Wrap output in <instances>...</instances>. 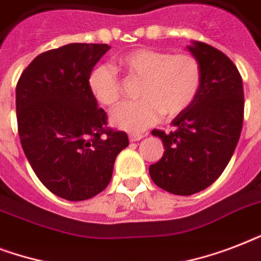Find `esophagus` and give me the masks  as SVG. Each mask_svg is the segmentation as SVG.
Masks as SVG:
<instances>
[{
	"label": "esophagus",
	"mask_w": 261,
	"mask_h": 261,
	"mask_svg": "<svg viewBox=\"0 0 261 261\" xmlns=\"http://www.w3.org/2000/svg\"><path fill=\"white\" fill-rule=\"evenodd\" d=\"M128 138H130L131 142H137V141H141V139L143 138V135L137 134V133H131V134L128 135Z\"/></svg>",
	"instance_id": "obj_1"
}]
</instances>
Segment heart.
<instances>
[{
    "label": "heart",
    "instance_id": "b5f03b06",
    "mask_svg": "<svg viewBox=\"0 0 261 261\" xmlns=\"http://www.w3.org/2000/svg\"><path fill=\"white\" fill-rule=\"evenodd\" d=\"M119 65L142 81L137 92L141 100L123 102L111 114V123L120 130L137 133L153 126L163 114L177 116L192 104L200 88L202 69L190 54L138 48L122 55ZM88 88L102 106H115L122 97V83L110 65L90 71Z\"/></svg>",
    "mask_w": 261,
    "mask_h": 261
}]
</instances>
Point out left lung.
I'll return each instance as SVG.
<instances>
[{
	"label": "left lung",
	"mask_w": 261,
	"mask_h": 261,
	"mask_svg": "<svg viewBox=\"0 0 261 261\" xmlns=\"http://www.w3.org/2000/svg\"><path fill=\"white\" fill-rule=\"evenodd\" d=\"M187 48L202 69L200 88L192 104L172 120L173 131H151L165 151L149 167L160 188L184 196L207 188L225 171L244 120L243 79L234 63L206 43L192 42Z\"/></svg>",
	"instance_id": "left-lung-1"
}]
</instances>
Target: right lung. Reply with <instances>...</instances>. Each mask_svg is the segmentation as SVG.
I'll use <instances>...</instances> for the list:
<instances>
[{
    "mask_svg": "<svg viewBox=\"0 0 261 261\" xmlns=\"http://www.w3.org/2000/svg\"><path fill=\"white\" fill-rule=\"evenodd\" d=\"M108 44L71 43L38 55L16 87L18 137L31 167L59 198L79 202L111 181L116 155L128 146L123 131L107 127V114L88 88Z\"/></svg>",
    "mask_w": 261,
    "mask_h": 261,
    "instance_id": "obj_1",
    "label": "right lung"
}]
</instances>
